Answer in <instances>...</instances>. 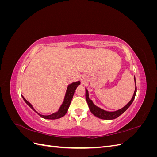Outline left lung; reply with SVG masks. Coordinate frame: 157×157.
<instances>
[{"label":"left lung","mask_w":157,"mask_h":157,"mask_svg":"<svg viewBox=\"0 0 157 157\" xmlns=\"http://www.w3.org/2000/svg\"><path fill=\"white\" fill-rule=\"evenodd\" d=\"M134 82H135V91L134 92V95H133L131 100L128 102L124 107H122L120 109H118V110H117L115 111H105V110H104V109H101L100 107L96 106L94 103L93 101L91 100V99L89 98V93H88V90L86 88H85V90H86V101H87V103L88 105L90 111H91V113L94 116H96V117H98L99 118H101V119H103V120H113V119H115V118H117L120 115H121L122 113H124L127 110V109L129 108V107L131 105L132 102L134 100V98H135L136 92H137V88H136V83L135 77H134Z\"/></svg>","instance_id":"left-lung-1"}]
</instances>
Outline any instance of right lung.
I'll return each instance as SVG.
<instances>
[{"instance_id": "obj_1", "label": "right lung", "mask_w": 157, "mask_h": 157, "mask_svg": "<svg viewBox=\"0 0 157 157\" xmlns=\"http://www.w3.org/2000/svg\"><path fill=\"white\" fill-rule=\"evenodd\" d=\"M80 84V82L77 81V82H73V83H71L68 85L67 90H66V92H65V96H64L63 101L62 104L61 105V106L59 107L58 111L55 112L54 113L51 114V115H41V114L38 113L34 109V107H33L29 101H27L25 98L23 96H22L23 99L24 100V101L25 102L27 105L29 106L31 109H32L36 113H37L40 117L44 118V119H49V120L58 119V118L63 117L65 115V114L67 113V112L68 111V109L70 106L71 100H72V99H73L75 90Z\"/></svg>"}]
</instances>
